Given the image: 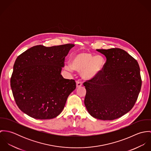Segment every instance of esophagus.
<instances>
[{"instance_id": "1", "label": "esophagus", "mask_w": 151, "mask_h": 151, "mask_svg": "<svg viewBox=\"0 0 151 151\" xmlns=\"http://www.w3.org/2000/svg\"><path fill=\"white\" fill-rule=\"evenodd\" d=\"M82 85H83L82 82H81L80 80H77V81H76V86H77V88L80 87Z\"/></svg>"}]
</instances>
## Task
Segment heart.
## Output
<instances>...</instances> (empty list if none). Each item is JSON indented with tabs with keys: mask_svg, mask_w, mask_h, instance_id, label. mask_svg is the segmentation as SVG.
<instances>
[{
	"mask_svg": "<svg viewBox=\"0 0 151 151\" xmlns=\"http://www.w3.org/2000/svg\"><path fill=\"white\" fill-rule=\"evenodd\" d=\"M105 61L100 55H93L87 52H81L76 55L70 65H66L65 68L73 71V70L82 72L84 78L90 79L100 73L104 67Z\"/></svg>",
	"mask_w": 151,
	"mask_h": 151,
	"instance_id": "heart-1",
	"label": "heart"
}]
</instances>
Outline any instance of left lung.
Returning a JSON list of instances; mask_svg holds the SVG:
<instances>
[{"instance_id": "left-lung-1", "label": "left lung", "mask_w": 151, "mask_h": 151, "mask_svg": "<svg viewBox=\"0 0 151 151\" xmlns=\"http://www.w3.org/2000/svg\"><path fill=\"white\" fill-rule=\"evenodd\" d=\"M106 62L102 70L83 83L84 104L94 118L113 120L128 113L139 93L142 80L137 61L120 48L97 49Z\"/></svg>"}]
</instances>
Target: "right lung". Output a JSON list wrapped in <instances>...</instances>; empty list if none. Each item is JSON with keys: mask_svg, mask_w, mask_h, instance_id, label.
<instances>
[{"mask_svg": "<svg viewBox=\"0 0 151 151\" xmlns=\"http://www.w3.org/2000/svg\"><path fill=\"white\" fill-rule=\"evenodd\" d=\"M74 44L51 47L34 46L16 59L10 79L15 102L24 113L36 119L57 117L68 95L76 89L74 80L60 74L65 57Z\"/></svg>", "mask_w": 151, "mask_h": 151, "instance_id": "1", "label": "right lung"}]
</instances>
